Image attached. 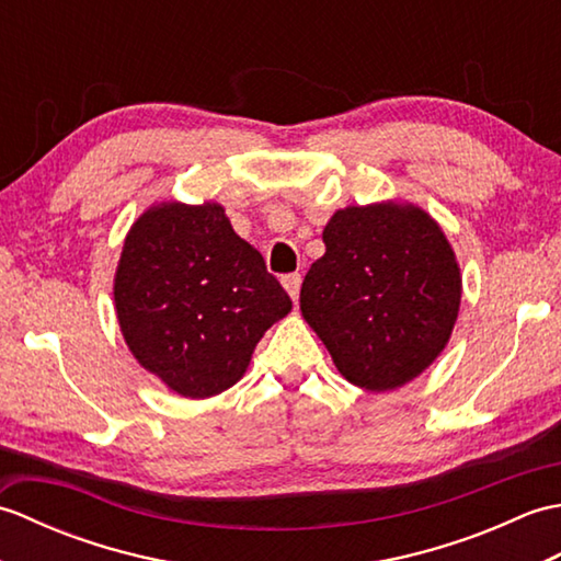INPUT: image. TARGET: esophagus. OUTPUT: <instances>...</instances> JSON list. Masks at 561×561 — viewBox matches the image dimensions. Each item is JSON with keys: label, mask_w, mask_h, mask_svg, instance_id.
<instances>
[{"label": "esophagus", "mask_w": 561, "mask_h": 561, "mask_svg": "<svg viewBox=\"0 0 561 561\" xmlns=\"http://www.w3.org/2000/svg\"><path fill=\"white\" fill-rule=\"evenodd\" d=\"M282 287L287 289L294 301H299V291H301V274H284L282 277Z\"/></svg>", "instance_id": "esophagus-1"}]
</instances>
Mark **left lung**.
Instances as JSON below:
<instances>
[{
    "label": "left lung",
    "mask_w": 561,
    "mask_h": 561,
    "mask_svg": "<svg viewBox=\"0 0 561 561\" xmlns=\"http://www.w3.org/2000/svg\"><path fill=\"white\" fill-rule=\"evenodd\" d=\"M301 284V316L362 390L402 388L446 350L462 274L432 214L383 199L337 209Z\"/></svg>",
    "instance_id": "8db88e82"
}]
</instances>
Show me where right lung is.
Here are the masks:
<instances>
[{"mask_svg": "<svg viewBox=\"0 0 561 561\" xmlns=\"http://www.w3.org/2000/svg\"><path fill=\"white\" fill-rule=\"evenodd\" d=\"M115 316L141 368L181 398L207 400L243 378L291 299L219 202H157L125 236Z\"/></svg>", "mask_w": 561, "mask_h": 561, "instance_id": "obj_1", "label": "right lung"}]
</instances>
